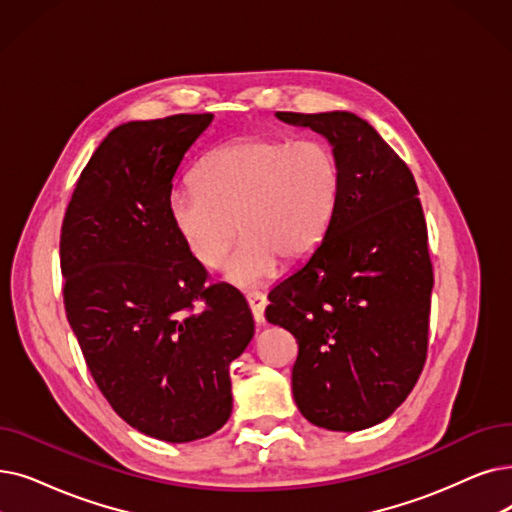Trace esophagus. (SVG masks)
<instances>
[{
  "mask_svg": "<svg viewBox=\"0 0 512 512\" xmlns=\"http://www.w3.org/2000/svg\"><path fill=\"white\" fill-rule=\"evenodd\" d=\"M247 303L251 307V314L255 318L257 324H263V311H265V305H268V299H265V295L261 293H249L247 295Z\"/></svg>",
  "mask_w": 512,
  "mask_h": 512,
  "instance_id": "1",
  "label": "esophagus"
}]
</instances>
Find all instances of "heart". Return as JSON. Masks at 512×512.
I'll use <instances>...</instances> for the list:
<instances>
[{"label":"heart","mask_w":512,"mask_h":512,"mask_svg":"<svg viewBox=\"0 0 512 512\" xmlns=\"http://www.w3.org/2000/svg\"><path fill=\"white\" fill-rule=\"evenodd\" d=\"M339 196L341 165L326 144L253 136L209 152L196 184L173 186L169 217L207 270L224 265L240 232L228 280L257 286L278 272L280 261L299 265L318 249Z\"/></svg>","instance_id":"b5f03b06"}]
</instances>
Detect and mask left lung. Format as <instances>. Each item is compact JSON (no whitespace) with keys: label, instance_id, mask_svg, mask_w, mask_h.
<instances>
[{"label":"left lung","instance_id":"1","mask_svg":"<svg viewBox=\"0 0 512 512\" xmlns=\"http://www.w3.org/2000/svg\"><path fill=\"white\" fill-rule=\"evenodd\" d=\"M332 144L341 196L330 228L301 268L274 286L265 320L299 353V412L328 431L389 418L427 360L433 265L427 221L408 165L353 113H276Z\"/></svg>","mask_w":512,"mask_h":512}]
</instances>
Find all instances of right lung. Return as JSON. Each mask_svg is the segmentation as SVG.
I'll use <instances>...</instances> for the list:
<instances>
[{
  "label": "right lung",
  "instance_id": "right-lung-1",
  "mask_svg": "<svg viewBox=\"0 0 512 512\" xmlns=\"http://www.w3.org/2000/svg\"><path fill=\"white\" fill-rule=\"evenodd\" d=\"M213 115L115 127L81 171L60 234L64 309L113 410L169 443L232 414L230 364L253 339L249 303L207 284L169 217L173 175Z\"/></svg>",
  "mask_w": 512,
  "mask_h": 512
}]
</instances>
